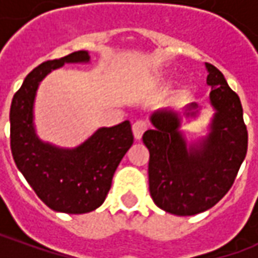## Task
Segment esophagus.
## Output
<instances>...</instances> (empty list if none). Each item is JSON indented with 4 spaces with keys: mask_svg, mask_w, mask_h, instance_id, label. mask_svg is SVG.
<instances>
[{
    "mask_svg": "<svg viewBox=\"0 0 258 258\" xmlns=\"http://www.w3.org/2000/svg\"><path fill=\"white\" fill-rule=\"evenodd\" d=\"M146 130H148V123H146L145 120H138V121H135V123L133 124V134H134L135 140H141Z\"/></svg>",
    "mask_w": 258,
    "mask_h": 258,
    "instance_id": "esophagus-1",
    "label": "esophagus"
}]
</instances>
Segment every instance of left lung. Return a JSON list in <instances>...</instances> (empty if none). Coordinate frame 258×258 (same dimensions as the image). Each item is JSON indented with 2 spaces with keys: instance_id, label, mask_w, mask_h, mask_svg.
<instances>
[{
  "instance_id": "8db88e82",
  "label": "left lung",
  "mask_w": 258,
  "mask_h": 258,
  "mask_svg": "<svg viewBox=\"0 0 258 258\" xmlns=\"http://www.w3.org/2000/svg\"><path fill=\"white\" fill-rule=\"evenodd\" d=\"M206 68L216 114L205 140L188 149L178 130L179 117L171 110L153 113L155 128L142 137L149 149L152 199L175 216H194L217 205L231 189L247 152V128L238 94L216 66L206 63ZM196 107L192 103L189 109Z\"/></svg>"
}]
</instances>
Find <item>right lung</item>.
Listing matches in <instances>:
<instances>
[{"instance_id":"obj_1","label":"right lung","mask_w":258,"mask_h":258,"mask_svg":"<svg viewBox=\"0 0 258 258\" xmlns=\"http://www.w3.org/2000/svg\"><path fill=\"white\" fill-rule=\"evenodd\" d=\"M88 60L87 51H76L33 69L14 95L9 112L11 151L16 166L49 209L68 214L90 213L105 202L113 174L134 142L128 120L99 128L70 151L38 140L33 125V103L40 81L64 63Z\"/></svg>"}]
</instances>
